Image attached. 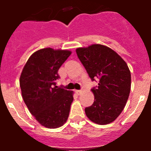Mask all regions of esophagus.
Wrapping results in <instances>:
<instances>
[{
    "mask_svg": "<svg viewBox=\"0 0 151 151\" xmlns=\"http://www.w3.org/2000/svg\"><path fill=\"white\" fill-rule=\"evenodd\" d=\"M82 92V90H76V94H78V95H79V94H81Z\"/></svg>",
    "mask_w": 151,
    "mask_h": 151,
    "instance_id": "obj_1",
    "label": "esophagus"
}]
</instances>
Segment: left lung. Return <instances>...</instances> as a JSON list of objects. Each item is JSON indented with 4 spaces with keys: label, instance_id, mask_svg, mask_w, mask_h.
<instances>
[{
    "label": "left lung",
    "instance_id": "left-lung-1",
    "mask_svg": "<svg viewBox=\"0 0 151 151\" xmlns=\"http://www.w3.org/2000/svg\"><path fill=\"white\" fill-rule=\"evenodd\" d=\"M78 59L92 81L94 101L85 109L92 122L106 125L113 122L123 110L131 90V73L122 57L108 47L92 45L76 49Z\"/></svg>",
    "mask_w": 151,
    "mask_h": 151
}]
</instances>
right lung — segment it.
I'll return each instance as SVG.
<instances>
[{
  "label": "right lung",
  "mask_w": 151,
  "mask_h": 151,
  "mask_svg": "<svg viewBox=\"0 0 151 151\" xmlns=\"http://www.w3.org/2000/svg\"><path fill=\"white\" fill-rule=\"evenodd\" d=\"M71 51L44 48L32 54L21 73L19 85L29 112L41 125L62 126L67 120L73 92L56 85L58 70Z\"/></svg>",
  "instance_id": "right-lung-1"
}]
</instances>
